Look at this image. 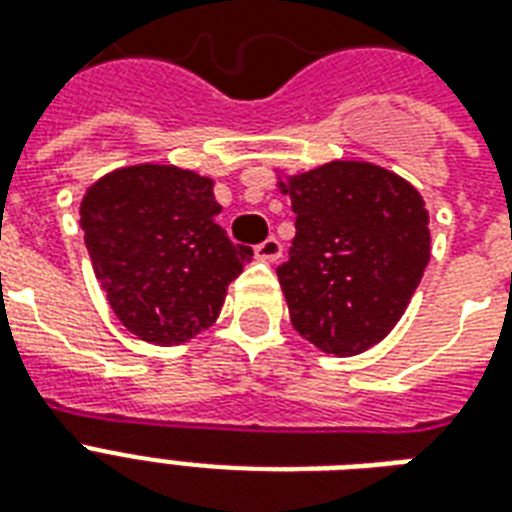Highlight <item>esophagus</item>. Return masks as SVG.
Returning <instances> with one entry per match:
<instances>
[{"label":"esophagus","mask_w":512,"mask_h":512,"mask_svg":"<svg viewBox=\"0 0 512 512\" xmlns=\"http://www.w3.org/2000/svg\"><path fill=\"white\" fill-rule=\"evenodd\" d=\"M255 257H257V260H263V263H276V260L281 257L279 239H265L263 244H257Z\"/></svg>","instance_id":"esophagus-1"}]
</instances>
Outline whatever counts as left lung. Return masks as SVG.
<instances>
[{"instance_id": "obj_1", "label": "left lung", "mask_w": 512, "mask_h": 512, "mask_svg": "<svg viewBox=\"0 0 512 512\" xmlns=\"http://www.w3.org/2000/svg\"><path fill=\"white\" fill-rule=\"evenodd\" d=\"M295 239L276 268L292 327L332 356H356L404 316L430 260L420 191L369 162H329L279 180Z\"/></svg>"}]
</instances>
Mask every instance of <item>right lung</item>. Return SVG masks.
Listing matches in <instances>:
<instances>
[{
  "label": "right lung",
  "mask_w": 512,
  "mask_h": 512,
  "mask_svg": "<svg viewBox=\"0 0 512 512\" xmlns=\"http://www.w3.org/2000/svg\"><path fill=\"white\" fill-rule=\"evenodd\" d=\"M212 180L175 164L103 175L79 207L84 244L116 319L140 340L180 345L209 329L252 249L215 215Z\"/></svg>",
  "instance_id": "obj_1"
}]
</instances>
